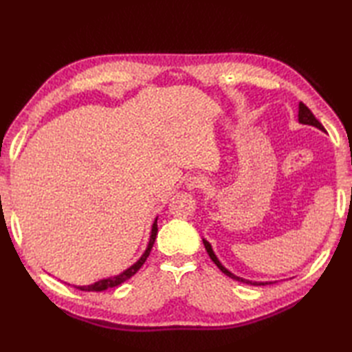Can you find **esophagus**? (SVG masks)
Returning <instances> with one entry per match:
<instances>
[{"label": "esophagus", "instance_id": "1", "mask_svg": "<svg viewBox=\"0 0 352 352\" xmlns=\"http://www.w3.org/2000/svg\"><path fill=\"white\" fill-rule=\"evenodd\" d=\"M207 182L204 180V177L201 175H189L188 180H186V186H188V189H204L206 188Z\"/></svg>", "mask_w": 352, "mask_h": 352}]
</instances>
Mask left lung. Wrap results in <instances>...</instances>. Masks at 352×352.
<instances>
[{
	"mask_svg": "<svg viewBox=\"0 0 352 352\" xmlns=\"http://www.w3.org/2000/svg\"><path fill=\"white\" fill-rule=\"evenodd\" d=\"M298 119H300V122L301 124H309V125H313V126H316V129H319V130H322V131H325V129H324V125L320 124L318 119L315 118V115L311 113V110L305 106L304 102H300V111H298ZM203 242H204V246H206V250H207V252H208V256H210V258L214 261V265L218 266L221 271L226 274L227 276H230V278H233V280H236V281H242V283H248V284H254V286H257V284H267V283H252V281H246V280H243V278H239V276H236V275H233L231 272H228L226 267H223L221 263H219V260L216 258V256H214V252H213V250H212V246H210V243H208L207 241H204L203 239Z\"/></svg>",
	"mask_w": 352,
	"mask_h": 352,
	"instance_id": "left-lung-1",
	"label": "left lung"
}]
</instances>
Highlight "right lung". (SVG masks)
<instances>
[{
  "label": "right lung",
  "mask_w": 352,
  "mask_h": 352,
  "mask_svg": "<svg viewBox=\"0 0 352 352\" xmlns=\"http://www.w3.org/2000/svg\"><path fill=\"white\" fill-rule=\"evenodd\" d=\"M155 236H157V221L153 223L151 239H149L148 248H146L144 256L140 257V260L138 261V263H134L130 269H126V271L122 272L121 275L111 276V278H106V280H100V281H96V283L91 284V286H78L77 289H78V290H83V292H102V290L110 289V287H116V286H119V284H122L124 281L130 280L131 276H133L134 274H136L142 266H144V263H145L148 256H149V252H151V250H153V245H154V242H155Z\"/></svg>",
  "instance_id": "1"
}]
</instances>
